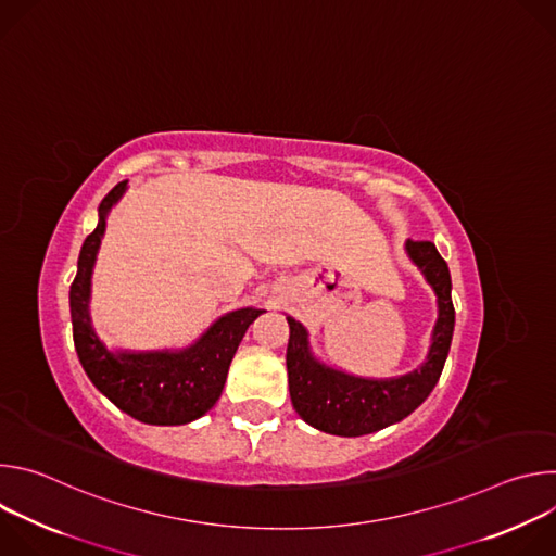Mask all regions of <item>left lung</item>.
Masks as SVG:
<instances>
[{"label": "left lung", "mask_w": 556, "mask_h": 556, "mask_svg": "<svg viewBox=\"0 0 556 556\" xmlns=\"http://www.w3.org/2000/svg\"><path fill=\"white\" fill-rule=\"evenodd\" d=\"M405 253L433 288L438 303L431 345L418 369L393 378H365L337 369L314 356L307 330L286 316L290 328L286 352L290 401L309 427L343 438L367 435L407 418L438 384L455 328L451 275L431 242L407 240Z\"/></svg>", "instance_id": "8db88e82"}]
</instances>
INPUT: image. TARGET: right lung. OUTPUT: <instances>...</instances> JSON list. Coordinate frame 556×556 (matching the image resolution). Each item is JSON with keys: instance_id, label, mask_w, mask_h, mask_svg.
<instances>
[{"instance_id": "add662e5", "label": "right lung", "mask_w": 556, "mask_h": 556, "mask_svg": "<svg viewBox=\"0 0 556 556\" xmlns=\"http://www.w3.org/2000/svg\"><path fill=\"white\" fill-rule=\"evenodd\" d=\"M127 191L118 182L99 204V224L86 237L70 286L74 348L92 384L127 416L157 427L202 418L222 395L230 361L249 326L266 309L240 307L222 314L191 345L180 350H110L90 316L92 273L112 206Z\"/></svg>"}]
</instances>
